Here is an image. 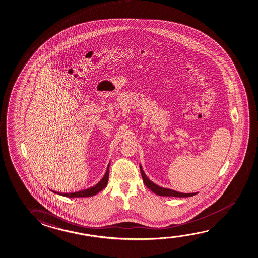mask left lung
<instances>
[{
  "label": "left lung",
  "instance_id": "obj_1",
  "mask_svg": "<svg viewBox=\"0 0 258 258\" xmlns=\"http://www.w3.org/2000/svg\"><path fill=\"white\" fill-rule=\"evenodd\" d=\"M140 171H141V175H142L143 182L146 184V186L147 188H149L150 190L153 191L155 195H160V196H171V197H181V198H183V197H190V196H194V195L198 194V192H195V194H183V192H178V191H176V190L158 186L157 184L153 183L152 181H150L147 178L145 172L143 171L141 165H140Z\"/></svg>",
  "mask_w": 258,
  "mask_h": 258
}]
</instances>
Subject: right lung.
Wrapping results in <instances>:
<instances>
[{
    "label": "right lung",
    "mask_w": 258,
    "mask_h": 258,
    "mask_svg": "<svg viewBox=\"0 0 258 258\" xmlns=\"http://www.w3.org/2000/svg\"><path fill=\"white\" fill-rule=\"evenodd\" d=\"M109 178V164L105 172V176L100 180V182H98L95 186L86 189V190H80L77 192H71V194H60V192H56L53 191L57 195H62V196H66V197H69V198H78V197H90L93 195H97V192H99L100 190H103L108 183Z\"/></svg>",
    "instance_id": "right-lung-1"
}]
</instances>
